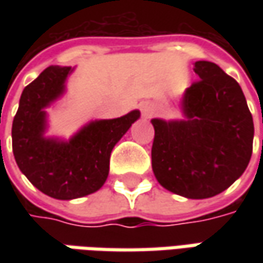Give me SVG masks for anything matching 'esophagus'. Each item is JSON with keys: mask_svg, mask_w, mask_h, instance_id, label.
<instances>
[{"mask_svg": "<svg viewBox=\"0 0 263 263\" xmlns=\"http://www.w3.org/2000/svg\"><path fill=\"white\" fill-rule=\"evenodd\" d=\"M140 109H142V114H143V117L145 118H151L152 117V109H151V106H149V104H142L140 105Z\"/></svg>", "mask_w": 263, "mask_h": 263, "instance_id": "esophagus-1", "label": "esophagus"}]
</instances>
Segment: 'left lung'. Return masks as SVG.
<instances>
[{"label":"left lung","instance_id":"obj_1","mask_svg":"<svg viewBox=\"0 0 263 263\" xmlns=\"http://www.w3.org/2000/svg\"><path fill=\"white\" fill-rule=\"evenodd\" d=\"M200 80L181 98V120L152 118V170L158 183L187 199H206L248 168L253 118L237 82L211 61H196Z\"/></svg>","mask_w":263,"mask_h":263}]
</instances>
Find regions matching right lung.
<instances>
[{
	"mask_svg": "<svg viewBox=\"0 0 263 263\" xmlns=\"http://www.w3.org/2000/svg\"><path fill=\"white\" fill-rule=\"evenodd\" d=\"M71 67L51 66L27 85L13 120V154L20 171L42 193L71 200L95 193L106 181L109 157L140 111L92 120L70 139L48 136L46 108L66 93Z\"/></svg>",
	"mask_w": 263,
	"mask_h": 263,
	"instance_id": "1",
	"label": "right lung"
}]
</instances>
